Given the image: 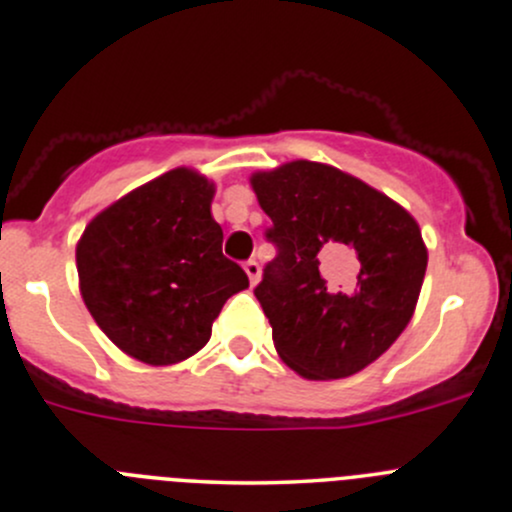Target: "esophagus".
<instances>
[{"mask_svg": "<svg viewBox=\"0 0 512 512\" xmlns=\"http://www.w3.org/2000/svg\"><path fill=\"white\" fill-rule=\"evenodd\" d=\"M244 271H246V275H249L251 285H256L258 278H261V266H258L256 258H249V261L244 263Z\"/></svg>", "mask_w": 512, "mask_h": 512, "instance_id": "1", "label": "esophagus"}]
</instances>
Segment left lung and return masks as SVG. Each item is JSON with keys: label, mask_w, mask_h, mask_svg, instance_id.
<instances>
[{"label": "left lung", "mask_w": 512, "mask_h": 512, "mask_svg": "<svg viewBox=\"0 0 512 512\" xmlns=\"http://www.w3.org/2000/svg\"><path fill=\"white\" fill-rule=\"evenodd\" d=\"M251 186L278 249L254 295L283 363L307 380L375 363L421 295L428 251L418 222L355 176L307 159L258 171Z\"/></svg>", "instance_id": "obj_1"}]
</instances>
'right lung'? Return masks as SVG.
<instances>
[{"instance_id": "1", "label": "right lung", "mask_w": 512, "mask_h": 512, "mask_svg": "<svg viewBox=\"0 0 512 512\" xmlns=\"http://www.w3.org/2000/svg\"><path fill=\"white\" fill-rule=\"evenodd\" d=\"M212 195L215 183L181 166L99 212L79 239L86 309L140 363L191 358L229 297L249 287L241 266L222 256Z\"/></svg>"}]
</instances>
